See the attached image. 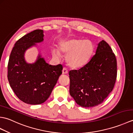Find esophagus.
<instances>
[{
  "label": "esophagus",
  "mask_w": 133,
  "mask_h": 133,
  "mask_svg": "<svg viewBox=\"0 0 133 133\" xmlns=\"http://www.w3.org/2000/svg\"><path fill=\"white\" fill-rule=\"evenodd\" d=\"M68 73V70L66 68H63V70H62V74H67Z\"/></svg>",
  "instance_id": "1"
}]
</instances>
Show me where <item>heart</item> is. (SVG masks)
Here are the masks:
<instances>
[{
    "label": "heart",
    "instance_id": "1",
    "mask_svg": "<svg viewBox=\"0 0 133 133\" xmlns=\"http://www.w3.org/2000/svg\"><path fill=\"white\" fill-rule=\"evenodd\" d=\"M94 45L88 39H71L62 42L59 45V51L66 55V62L74 69L82 68L86 65L94 52ZM54 57L58 58L59 54L56 51L52 52Z\"/></svg>",
    "mask_w": 133,
    "mask_h": 133
}]
</instances>
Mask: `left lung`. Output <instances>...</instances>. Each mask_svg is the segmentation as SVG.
<instances>
[{
    "instance_id": "1",
    "label": "left lung",
    "mask_w": 133,
    "mask_h": 133,
    "mask_svg": "<svg viewBox=\"0 0 133 133\" xmlns=\"http://www.w3.org/2000/svg\"><path fill=\"white\" fill-rule=\"evenodd\" d=\"M117 73L115 54L109 44L102 40L88 63L69 72L70 95L81 107L97 106L113 89Z\"/></svg>"
}]
</instances>
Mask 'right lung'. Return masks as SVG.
I'll return each mask as SVG.
<instances>
[{
  "instance_id": "1",
  "label": "right lung",
  "mask_w": 133,
  "mask_h": 133,
  "mask_svg": "<svg viewBox=\"0 0 133 133\" xmlns=\"http://www.w3.org/2000/svg\"><path fill=\"white\" fill-rule=\"evenodd\" d=\"M43 30L33 31L17 41L8 64V80L20 100L30 104L44 103L51 93L62 74L61 64H49L39 54L36 61L29 63L25 60L26 51L43 41Z\"/></svg>"
}]
</instances>
